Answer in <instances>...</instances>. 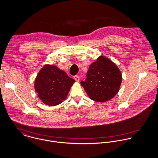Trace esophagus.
Masks as SVG:
<instances>
[{"instance_id":"34e87169","label":"esophagus","mask_w":158,"mask_h":158,"mask_svg":"<svg viewBox=\"0 0 158 158\" xmlns=\"http://www.w3.org/2000/svg\"><path fill=\"white\" fill-rule=\"evenodd\" d=\"M74 79H75V81H77V82H79V80H80V79H80V78H79V77L78 76H77V75L74 76Z\"/></svg>"}]
</instances>
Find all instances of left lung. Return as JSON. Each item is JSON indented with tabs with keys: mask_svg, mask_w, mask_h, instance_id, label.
<instances>
[{
	"mask_svg": "<svg viewBox=\"0 0 158 158\" xmlns=\"http://www.w3.org/2000/svg\"><path fill=\"white\" fill-rule=\"evenodd\" d=\"M122 80V73L117 66L101 56L90 65L86 81H81V84L91 99L101 102L117 94Z\"/></svg>",
	"mask_w": 158,
	"mask_h": 158,
	"instance_id": "obj_1",
	"label": "left lung"
}]
</instances>
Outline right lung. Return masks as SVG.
I'll list each match as a JSON object with an SVG mask.
<instances>
[{
    "mask_svg": "<svg viewBox=\"0 0 158 158\" xmlns=\"http://www.w3.org/2000/svg\"><path fill=\"white\" fill-rule=\"evenodd\" d=\"M75 80L58 67L44 65L35 80V90L42 102L48 106H57L67 97Z\"/></svg>",
    "mask_w": 158,
    "mask_h": 158,
    "instance_id": "add662e5",
    "label": "right lung"
}]
</instances>
